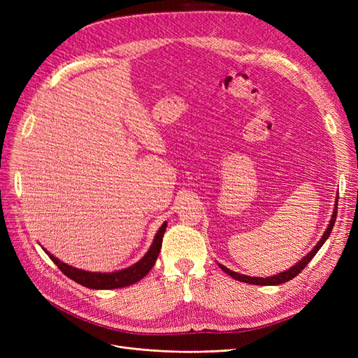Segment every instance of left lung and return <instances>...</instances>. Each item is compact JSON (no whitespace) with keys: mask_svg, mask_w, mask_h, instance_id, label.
Returning a JSON list of instances; mask_svg holds the SVG:
<instances>
[{"mask_svg":"<svg viewBox=\"0 0 358 358\" xmlns=\"http://www.w3.org/2000/svg\"><path fill=\"white\" fill-rule=\"evenodd\" d=\"M336 199H339V197H336ZM336 201H338V200H336ZM336 206H338V204H336ZM336 215H338V209H334V212H333V215H331V221H330V224H329V227H327V230H326V233L322 234L321 241L315 245V248H313L312 251H310L305 258L300 259V262H299L296 266H292L291 268H288L287 272H282V273L275 275V276H268V278H252V276H246V275L236 273V272H233V270L224 267L222 264H220V267L224 270V272H225L227 275H230V276L234 278L236 280H241V282L252 284V285H279V284H284V282H287V280H291L292 278H296V276L301 272V270L308 266V263L310 262V259H312L313 257H315V254L320 251V248L324 245V242H326V241L329 239V236H330V233H331V230H333V225H334V222H336Z\"/></svg>","mask_w":358,"mask_h":358,"instance_id":"8db88e82","label":"left lung"}]
</instances>
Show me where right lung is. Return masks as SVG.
Here are the masks:
<instances>
[{
    "instance_id": "1",
    "label": "right lung",
    "mask_w": 358,
    "mask_h": 358,
    "mask_svg": "<svg viewBox=\"0 0 358 358\" xmlns=\"http://www.w3.org/2000/svg\"><path fill=\"white\" fill-rule=\"evenodd\" d=\"M166 229H167V222H164L159 227L152 246L149 248L146 255L140 259L138 263H136L134 266L128 267V268L119 270V272H113V273H94V272H86V270H79V268L71 267L66 263L59 262L57 257H53L48 251L46 252L64 275L69 276L70 279L74 280V282H78L86 288H92V289L124 288V287L138 282V280L145 278L149 273V270L154 267L157 258H158V254H159V249L162 245V236H164Z\"/></svg>"
}]
</instances>
